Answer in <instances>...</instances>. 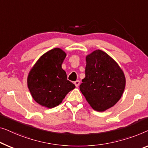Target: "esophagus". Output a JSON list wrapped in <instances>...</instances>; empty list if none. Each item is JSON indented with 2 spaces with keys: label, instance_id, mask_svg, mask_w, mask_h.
<instances>
[{
  "label": "esophagus",
  "instance_id": "obj_1",
  "mask_svg": "<svg viewBox=\"0 0 148 148\" xmlns=\"http://www.w3.org/2000/svg\"><path fill=\"white\" fill-rule=\"evenodd\" d=\"M74 84H75V86H76V87H78L79 86V84H80V81H79V80L75 81Z\"/></svg>",
  "mask_w": 148,
  "mask_h": 148
}]
</instances>
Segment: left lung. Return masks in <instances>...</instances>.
<instances>
[{"mask_svg":"<svg viewBox=\"0 0 148 148\" xmlns=\"http://www.w3.org/2000/svg\"><path fill=\"white\" fill-rule=\"evenodd\" d=\"M86 61L85 78L80 90L93 109L105 111L119 101L125 77L115 60L100 49L86 56Z\"/></svg>","mask_w":148,"mask_h":148,"instance_id":"1","label":"left lung"}]
</instances>
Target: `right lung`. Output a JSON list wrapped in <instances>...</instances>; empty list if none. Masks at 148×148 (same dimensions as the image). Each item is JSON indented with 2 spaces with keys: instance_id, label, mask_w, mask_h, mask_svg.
<instances>
[{
  "instance_id": "right-lung-1",
  "label": "right lung",
  "mask_w": 148,
  "mask_h": 148,
  "mask_svg": "<svg viewBox=\"0 0 148 148\" xmlns=\"http://www.w3.org/2000/svg\"><path fill=\"white\" fill-rule=\"evenodd\" d=\"M66 56L62 49H51L39 58L29 73V90L33 99L43 107L51 109L59 105L76 87L67 80L62 68Z\"/></svg>"
}]
</instances>
